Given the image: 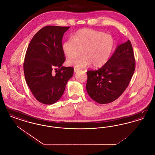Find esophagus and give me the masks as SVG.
<instances>
[{
    "label": "esophagus",
    "instance_id": "1",
    "mask_svg": "<svg viewBox=\"0 0 155 155\" xmlns=\"http://www.w3.org/2000/svg\"><path fill=\"white\" fill-rule=\"evenodd\" d=\"M79 71V69H78V68H74V73H77V71Z\"/></svg>",
    "mask_w": 155,
    "mask_h": 155
}]
</instances>
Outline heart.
Here are the masks:
<instances>
[{
  "label": "heart",
  "mask_w": 155,
  "mask_h": 155,
  "mask_svg": "<svg viewBox=\"0 0 155 155\" xmlns=\"http://www.w3.org/2000/svg\"><path fill=\"white\" fill-rule=\"evenodd\" d=\"M114 38L104 32L92 30H78L62 44V50L67 58L75 56L82 49L83 55L68 60L69 66L82 68L92 64L95 67L104 66L114 49Z\"/></svg>",
  "instance_id": "1"
}]
</instances>
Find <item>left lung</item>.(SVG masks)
Returning <instances> with one entry per match:
<instances>
[{"label": "left lung", "mask_w": 155, "mask_h": 155, "mask_svg": "<svg viewBox=\"0 0 155 155\" xmlns=\"http://www.w3.org/2000/svg\"><path fill=\"white\" fill-rule=\"evenodd\" d=\"M135 68L133 46L128 40L117 45L111 57L101 68L87 72L86 89L89 96L100 104L114 101L127 88Z\"/></svg>", "instance_id": "1"}]
</instances>
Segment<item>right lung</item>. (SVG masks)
Returning a JSON list of instances; mask_svg holds the SVG:
<instances>
[{
	"label": "right lung",
	"mask_w": 155,
	"mask_h": 155,
	"mask_svg": "<svg viewBox=\"0 0 155 155\" xmlns=\"http://www.w3.org/2000/svg\"><path fill=\"white\" fill-rule=\"evenodd\" d=\"M70 27L46 26L34 36L24 63L25 81L37 101L45 104L58 102L67 82L73 75V67L63 66L65 61L62 39ZM58 68L55 75L53 69Z\"/></svg>",
	"instance_id": "1"
}]
</instances>
